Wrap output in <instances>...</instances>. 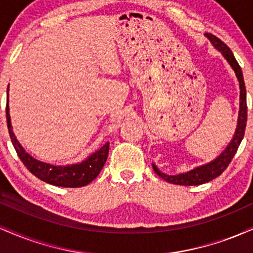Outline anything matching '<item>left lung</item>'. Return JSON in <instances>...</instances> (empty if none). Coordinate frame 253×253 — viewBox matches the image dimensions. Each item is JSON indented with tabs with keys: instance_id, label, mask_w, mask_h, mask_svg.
Segmentation results:
<instances>
[{
	"instance_id": "1",
	"label": "left lung",
	"mask_w": 253,
	"mask_h": 253,
	"mask_svg": "<svg viewBox=\"0 0 253 253\" xmlns=\"http://www.w3.org/2000/svg\"><path fill=\"white\" fill-rule=\"evenodd\" d=\"M208 38V40L211 42V45L216 48L217 51L221 52V54L227 60V63L231 65V68L233 69L236 72V76L238 78V82H239V89H240V102H239V114H238V123H237V128L234 132L233 138L229 141V144L226 146V149L216 157L215 159L211 161L210 163H206L200 167L194 168L187 172L178 173V175H167V173L162 172L155 164H152L153 170L159 177L165 179L167 182L172 183V184H178V185H200L203 183H207L211 181V179L216 178L217 176H220L223 171L226 170V168L228 167V164L231 163L232 158L236 155L238 147H239L240 143H242L244 134H245V127H246V121H248V106H246V89H245V83H244V77L242 69H240L239 64L234 58L232 51L229 50L228 46L226 43H223L219 38H216L213 34H205Z\"/></svg>"
}]
</instances>
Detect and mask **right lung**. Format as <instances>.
I'll return each instance as SVG.
<instances>
[{
	"label": "right lung",
	"mask_w": 253,
	"mask_h": 253,
	"mask_svg": "<svg viewBox=\"0 0 253 253\" xmlns=\"http://www.w3.org/2000/svg\"><path fill=\"white\" fill-rule=\"evenodd\" d=\"M9 91V86L7 89V95ZM9 100H7V125L9 135L15 147L17 156L21 159L25 167L33 173L34 176L38 177L42 181L48 183V184L57 185V187L63 188H80L84 185L89 184L90 182L94 181L98 176V173L102 170L104 163L107 161L109 151V143H106L101 149L95 151L94 153L86 157L82 162L68 165H53L45 162L38 161L30 153L26 152L21 144L16 139L15 134L13 132L11 127L10 114H9Z\"/></svg>",
	"instance_id": "obj_1"
}]
</instances>
